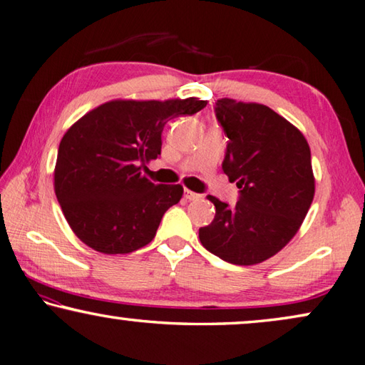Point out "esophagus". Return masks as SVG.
I'll list each match as a JSON object with an SVG mask.
<instances>
[{"label": "esophagus", "mask_w": 365, "mask_h": 365, "mask_svg": "<svg viewBox=\"0 0 365 365\" xmlns=\"http://www.w3.org/2000/svg\"><path fill=\"white\" fill-rule=\"evenodd\" d=\"M184 199H186V200H199L200 195L192 192V190H189V189H184Z\"/></svg>", "instance_id": "34e87169"}]
</instances>
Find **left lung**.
I'll list each match as a JSON object with an SVG mask.
<instances>
[{
  "label": "left lung",
  "mask_w": 365,
  "mask_h": 365,
  "mask_svg": "<svg viewBox=\"0 0 365 365\" xmlns=\"http://www.w3.org/2000/svg\"><path fill=\"white\" fill-rule=\"evenodd\" d=\"M215 113L229 139L222 171L240 190L235 205L208 195L216 213L199 237L227 263L258 264L289 244L314 199L308 140L263 104L226 98Z\"/></svg>",
  "instance_id": "8db88e82"
}]
</instances>
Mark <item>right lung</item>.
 <instances>
[{"label":"right lung","instance_id":"add662e5","mask_svg":"<svg viewBox=\"0 0 365 365\" xmlns=\"http://www.w3.org/2000/svg\"><path fill=\"white\" fill-rule=\"evenodd\" d=\"M207 106L195 98L110 101L73 123L59 144L54 190L76 237L93 250L125 255L145 247L181 184H155L140 166L162 150L166 121Z\"/></svg>","mask_w":365,"mask_h":365}]
</instances>
